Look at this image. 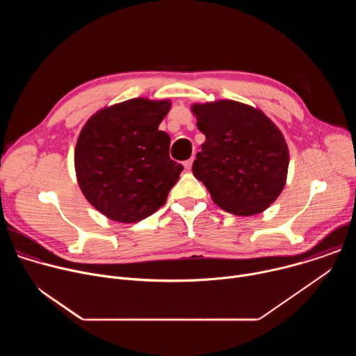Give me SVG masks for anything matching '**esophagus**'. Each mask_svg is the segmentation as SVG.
Returning <instances> with one entry per match:
<instances>
[{
	"label": "esophagus",
	"instance_id": "1",
	"mask_svg": "<svg viewBox=\"0 0 356 356\" xmlns=\"http://www.w3.org/2000/svg\"><path fill=\"white\" fill-rule=\"evenodd\" d=\"M183 166H184V169L188 172V170H191V166H193V158L191 159H188V161H186L184 163H183Z\"/></svg>",
	"mask_w": 356,
	"mask_h": 356
}]
</instances>
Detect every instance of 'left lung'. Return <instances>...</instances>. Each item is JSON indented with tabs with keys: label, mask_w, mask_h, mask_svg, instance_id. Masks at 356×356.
Wrapping results in <instances>:
<instances>
[{
	"label": "left lung",
	"mask_w": 356,
	"mask_h": 356,
	"mask_svg": "<svg viewBox=\"0 0 356 356\" xmlns=\"http://www.w3.org/2000/svg\"><path fill=\"white\" fill-rule=\"evenodd\" d=\"M206 135L193 163L213 201L235 216L265 211L282 193L289 149L280 129L258 108L232 99L193 104Z\"/></svg>",
	"instance_id": "left-lung-1"
}]
</instances>
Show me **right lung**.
<instances>
[{
  "label": "right lung",
  "mask_w": 356,
  "mask_h": 356,
  "mask_svg": "<svg viewBox=\"0 0 356 356\" xmlns=\"http://www.w3.org/2000/svg\"><path fill=\"white\" fill-rule=\"evenodd\" d=\"M170 101L132 98L97 111L83 127L74 168L90 204L107 218L132 224L158 211L183 166L169 156L159 124Z\"/></svg>",
  "instance_id": "add662e5"
}]
</instances>
